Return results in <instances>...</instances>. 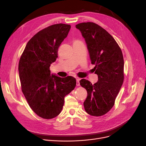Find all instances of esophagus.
Here are the masks:
<instances>
[{
    "instance_id": "34e87169",
    "label": "esophagus",
    "mask_w": 146,
    "mask_h": 146,
    "mask_svg": "<svg viewBox=\"0 0 146 146\" xmlns=\"http://www.w3.org/2000/svg\"><path fill=\"white\" fill-rule=\"evenodd\" d=\"M76 80H77V86H80V78H77V79H76Z\"/></svg>"
}]
</instances>
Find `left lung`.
<instances>
[{
	"mask_svg": "<svg viewBox=\"0 0 146 146\" xmlns=\"http://www.w3.org/2000/svg\"><path fill=\"white\" fill-rule=\"evenodd\" d=\"M75 27L86 41L92 64L95 65V74L98 76V81L94 84L86 79L80 81L87 92L84 109L90 115L102 116L113 106L122 85L123 54L113 37L99 25L88 22Z\"/></svg>",
	"mask_w": 146,
	"mask_h": 146,
	"instance_id": "1",
	"label": "left lung"
}]
</instances>
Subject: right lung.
<instances>
[{
  "mask_svg": "<svg viewBox=\"0 0 146 146\" xmlns=\"http://www.w3.org/2000/svg\"><path fill=\"white\" fill-rule=\"evenodd\" d=\"M70 29V25L58 24L40 31L27 43L19 62L22 92L32 110L44 119L60 113L65 96L76 86L71 76L60 78L50 71Z\"/></svg>",
  "mask_w": 146,
  "mask_h": 146,
  "instance_id": "right-lung-1",
  "label": "right lung"
}]
</instances>
